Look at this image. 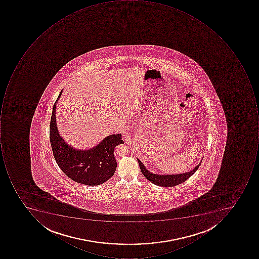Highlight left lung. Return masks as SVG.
Segmentation results:
<instances>
[{
  "instance_id": "obj_1",
  "label": "left lung",
  "mask_w": 259,
  "mask_h": 259,
  "mask_svg": "<svg viewBox=\"0 0 259 259\" xmlns=\"http://www.w3.org/2000/svg\"><path fill=\"white\" fill-rule=\"evenodd\" d=\"M139 166H140L141 171H142V175L145 176L146 179L149 180V181L154 184V185H158V186L164 187V188H168V187H175L177 185H180L181 183L185 182V181L188 179L190 177L192 176L197 169L201 165V162L198 164V166H195V169L190 171L185 174H181V175H155L152 172H149L144 164L141 162L139 159Z\"/></svg>"
}]
</instances>
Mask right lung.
<instances>
[{
	"label": "right lung",
	"mask_w": 259,
	"mask_h": 259,
	"mask_svg": "<svg viewBox=\"0 0 259 259\" xmlns=\"http://www.w3.org/2000/svg\"><path fill=\"white\" fill-rule=\"evenodd\" d=\"M53 107L50 123V141L54 159L61 170L72 181L89 186L100 185L115 172L117 161L113 149L123 144L121 135H111L89 150H78L68 146L58 133L56 123L57 102Z\"/></svg>",
	"instance_id": "1"
}]
</instances>
